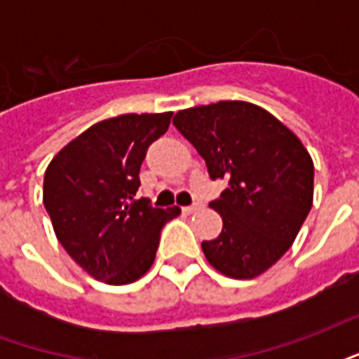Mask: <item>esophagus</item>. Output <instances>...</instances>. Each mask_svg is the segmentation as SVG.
I'll list each match as a JSON object with an SVG mask.
<instances>
[{"mask_svg": "<svg viewBox=\"0 0 359 359\" xmlns=\"http://www.w3.org/2000/svg\"><path fill=\"white\" fill-rule=\"evenodd\" d=\"M198 210H200V203H192V205H184V208H182L184 213H194V211Z\"/></svg>", "mask_w": 359, "mask_h": 359, "instance_id": "obj_1", "label": "esophagus"}]
</instances>
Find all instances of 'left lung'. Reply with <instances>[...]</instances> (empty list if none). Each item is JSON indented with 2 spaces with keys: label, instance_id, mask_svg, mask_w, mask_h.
I'll return each mask as SVG.
<instances>
[{
  "label": "left lung",
  "instance_id": "left-lung-1",
  "mask_svg": "<svg viewBox=\"0 0 359 359\" xmlns=\"http://www.w3.org/2000/svg\"><path fill=\"white\" fill-rule=\"evenodd\" d=\"M172 125L205 159L211 179L229 180L210 202L223 231L202 242L208 262L233 278L265 273L292 246L311 210L308 149L269 111L248 102L182 109Z\"/></svg>",
  "mask_w": 359,
  "mask_h": 359
}]
</instances>
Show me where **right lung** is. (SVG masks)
Returning <instances> with one entry per match:
<instances>
[{"label": "right lung", "mask_w": 359, "mask_h": 359, "mask_svg": "<svg viewBox=\"0 0 359 359\" xmlns=\"http://www.w3.org/2000/svg\"><path fill=\"white\" fill-rule=\"evenodd\" d=\"M172 113H128L95 123L69 142L43 175V205L57 241L88 275L107 285L134 283L156 259L161 229L180 208L134 200L149 144Z\"/></svg>", "instance_id": "add662e5"}]
</instances>
